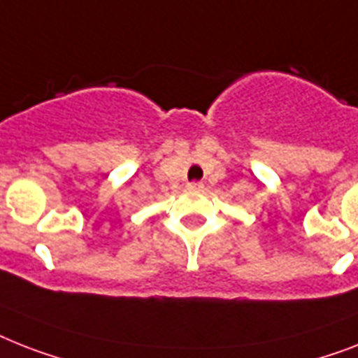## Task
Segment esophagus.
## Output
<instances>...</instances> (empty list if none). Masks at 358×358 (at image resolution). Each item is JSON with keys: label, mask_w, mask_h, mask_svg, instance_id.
Masks as SVG:
<instances>
[{"label": "esophagus", "mask_w": 358, "mask_h": 358, "mask_svg": "<svg viewBox=\"0 0 358 358\" xmlns=\"http://www.w3.org/2000/svg\"><path fill=\"white\" fill-rule=\"evenodd\" d=\"M187 187L193 189V191H200L204 185H202V182H191V184H187Z\"/></svg>", "instance_id": "34e87169"}]
</instances>
